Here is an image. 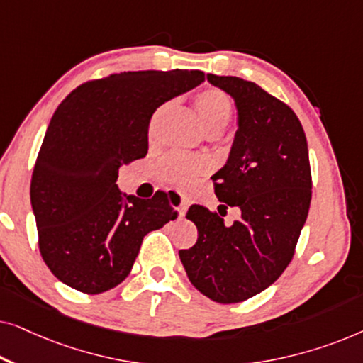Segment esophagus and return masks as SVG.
I'll use <instances>...</instances> for the list:
<instances>
[{
  "instance_id": "esophagus-1",
  "label": "esophagus",
  "mask_w": 363,
  "mask_h": 363,
  "mask_svg": "<svg viewBox=\"0 0 363 363\" xmlns=\"http://www.w3.org/2000/svg\"><path fill=\"white\" fill-rule=\"evenodd\" d=\"M172 196L178 200V215L180 216H185V213L188 210V205H190V201H188L186 196H183L182 193H172Z\"/></svg>"
}]
</instances>
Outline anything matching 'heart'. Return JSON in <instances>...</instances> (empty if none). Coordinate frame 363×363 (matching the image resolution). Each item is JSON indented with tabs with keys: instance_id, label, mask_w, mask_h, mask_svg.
<instances>
[{
	"instance_id": "1",
	"label": "heart",
	"mask_w": 363,
	"mask_h": 363,
	"mask_svg": "<svg viewBox=\"0 0 363 363\" xmlns=\"http://www.w3.org/2000/svg\"><path fill=\"white\" fill-rule=\"evenodd\" d=\"M193 104H195V108L203 127L208 132H220L233 117V102L230 96L225 91H221V89H201L193 97ZM208 168H210V160L205 155L170 153L160 163V177L168 183L186 185L195 177L205 173Z\"/></svg>"
}]
</instances>
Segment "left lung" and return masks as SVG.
<instances>
[{"label":"left lung","mask_w":363,"mask_h":363,"mask_svg":"<svg viewBox=\"0 0 363 363\" xmlns=\"http://www.w3.org/2000/svg\"><path fill=\"white\" fill-rule=\"evenodd\" d=\"M208 81L238 107L230 160L213 185L218 200L240 208L241 218L228 226L221 213L190 206L186 218L196 225L198 240L178 255L201 294L235 304L269 287L292 261L311 206L309 150L287 104L241 77L208 74Z\"/></svg>","instance_id":"1"}]
</instances>
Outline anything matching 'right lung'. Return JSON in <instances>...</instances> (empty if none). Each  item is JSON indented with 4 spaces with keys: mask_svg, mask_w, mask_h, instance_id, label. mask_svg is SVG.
<instances>
[{
    "mask_svg": "<svg viewBox=\"0 0 363 363\" xmlns=\"http://www.w3.org/2000/svg\"><path fill=\"white\" fill-rule=\"evenodd\" d=\"M205 81V72L127 71L92 79L54 112L31 178L38 245L64 284L101 294L130 274L143 236L175 220L165 191L127 196L118 168L148 152V123L163 102Z\"/></svg>",
    "mask_w": 363,
    "mask_h": 363,
    "instance_id": "1",
    "label": "right lung"
}]
</instances>
